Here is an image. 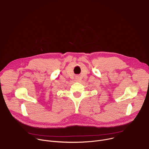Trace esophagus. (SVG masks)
I'll use <instances>...</instances> for the list:
<instances>
[{
  "instance_id": "esophagus-1",
  "label": "esophagus",
  "mask_w": 149,
  "mask_h": 149,
  "mask_svg": "<svg viewBox=\"0 0 149 149\" xmlns=\"http://www.w3.org/2000/svg\"><path fill=\"white\" fill-rule=\"evenodd\" d=\"M77 78V79H78V78Z\"/></svg>"
}]
</instances>
